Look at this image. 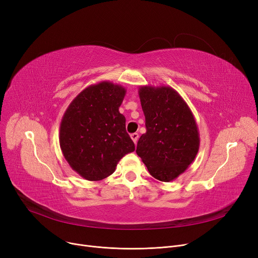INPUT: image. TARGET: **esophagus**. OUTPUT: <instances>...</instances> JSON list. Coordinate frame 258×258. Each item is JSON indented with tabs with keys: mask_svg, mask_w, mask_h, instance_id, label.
Masks as SVG:
<instances>
[{
	"mask_svg": "<svg viewBox=\"0 0 258 258\" xmlns=\"http://www.w3.org/2000/svg\"><path fill=\"white\" fill-rule=\"evenodd\" d=\"M131 138H132V140L134 141L135 144H137V141L139 139V135L137 133H134V134L131 135Z\"/></svg>",
	"mask_w": 258,
	"mask_h": 258,
	"instance_id": "34e87169",
	"label": "esophagus"
}]
</instances>
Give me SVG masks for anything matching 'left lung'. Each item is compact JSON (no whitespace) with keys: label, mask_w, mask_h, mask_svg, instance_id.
Listing matches in <instances>:
<instances>
[{"label":"left lung","mask_w":258,"mask_h":258,"mask_svg":"<svg viewBox=\"0 0 258 258\" xmlns=\"http://www.w3.org/2000/svg\"><path fill=\"white\" fill-rule=\"evenodd\" d=\"M139 97L146 133L137 144V155L153 177L162 182L178 178L190 165L200 147L192 112L170 87L142 86Z\"/></svg>","instance_id":"1"}]
</instances>
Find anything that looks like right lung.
I'll list each match as a JSON object with an SVG mask.
<instances>
[{
  "mask_svg": "<svg viewBox=\"0 0 258 258\" xmlns=\"http://www.w3.org/2000/svg\"><path fill=\"white\" fill-rule=\"evenodd\" d=\"M126 90L100 81L81 91L66 110L59 127L64 159L88 181L111 175L122 157L135 151L119 106Z\"/></svg>",
  "mask_w": 258,
  "mask_h": 258,
  "instance_id": "obj_1",
  "label": "right lung"
}]
</instances>
